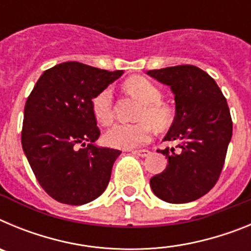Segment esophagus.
<instances>
[{
  "label": "esophagus",
  "mask_w": 251,
  "mask_h": 251,
  "mask_svg": "<svg viewBox=\"0 0 251 251\" xmlns=\"http://www.w3.org/2000/svg\"><path fill=\"white\" fill-rule=\"evenodd\" d=\"M133 153H134V154H137V156L143 157V158H145V157L150 156L151 151H148V150H139V151H133Z\"/></svg>",
  "instance_id": "obj_1"
}]
</instances>
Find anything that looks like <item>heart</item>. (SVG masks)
Masks as SVG:
<instances>
[{
	"instance_id": "1",
	"label": "heart",
	"mask_w": 251,
	"mask_h": 251,
	"mask_svg": "<svg viewBox=\"0 0 251 251\" xmlns=\"http://www.w3.org/2000/svg\"><path fill=\"white\" fill-rule=\"evenodd\" d=\"M130 95L143 103L138 123H115L104 133V142L113 148H134L150 141L152 122L157 127H162L170 118V109L162 103V93L158 86L143 76H133L124 84ZM114 94L112 88H105L95 95L92 100V109L95 119L100 124H109L113 119Z\"/></svg>"
}]
</instances>
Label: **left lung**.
I'll list each match as a JSON object with an SVG mask.
<instances>
[{
  "label": "left lung",
  "instance_id": "1",
  "mask_svg": "<svg viewBox=\"0 0 251 251\" xmlns=\"http://www.w3.org/2000/svg\"><path fill=\"white\" fill-rule=\"evenodd\" d=\"M175 94L176 115L162 150L168 165L150 181L153 194L170 203H186L207 194L217 182L231 141L229 106L216 81L194 65L147 72Z\"/></svg>",
  "mask_w": 251,
  "mask_h": 251
}]
</instances>
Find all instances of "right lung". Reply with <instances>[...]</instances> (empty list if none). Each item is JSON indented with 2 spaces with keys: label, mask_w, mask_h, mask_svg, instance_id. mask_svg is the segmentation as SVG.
<instances>
[{
  "label": "right lung",
  "mask_w": 251,
  "mask_h": 251,
  "mask_svg": "<svg viewBox=\"0 0 251 251\" xmlns=\"http://www.w3.org/2000/svg\"><path fill=\"white\" fill-rule=\"evenodd\" d=\"M122 74L123 70L68 61L44 72L28 95L22 150L41 187L54 200L84 205L105 191L121 151L94 145L100 130L92 100Z\"/></svg>",
  "instance_id": "1"
}]
</instances>
